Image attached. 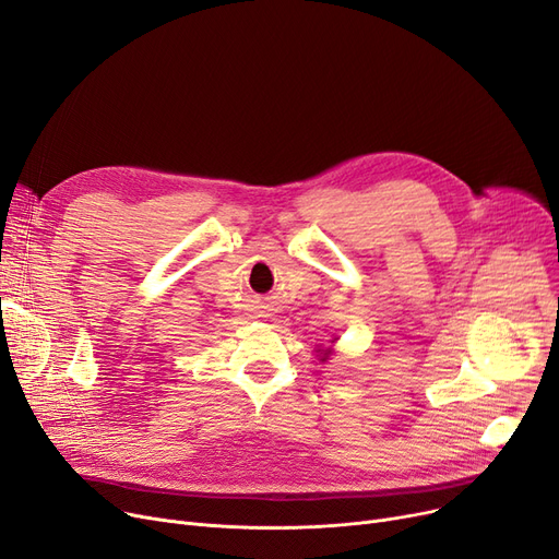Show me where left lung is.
Here are the masks:
<instances>
[{"mask_svg":"<svg viewBox=\"0 0 559 559\" xmlns=\"http://www.w3.org/2000/svg\"><path fill=\"white\" fill-rule=\"evenodd\" d=\"M322 354H324V356H322V358H320V360H326V356H329V354H331V349H322Z\"/></svg>","mask_w":559,"mask_h":559,"instance_id":"1","label":"left lung"}]
</instances>
